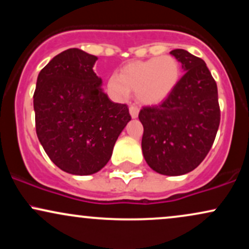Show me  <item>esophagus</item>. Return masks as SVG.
Here are the masks:
<instances>
[{"instance_id": "34e87169", "label": "esophagus", "mask_w": 249, "mask_h": 249, "mask_svg": "<svg viewBox=\"0 0 249 249\" xmlns=\"http://www.w3.org/2000/svg\"><path fill=\"white\" fill-rule=\"evenodd\" d=\"M130 115L132 118H137L139 115V108L137 107H133V105L132 107H130Z\"/></svg>"}]
</instances>
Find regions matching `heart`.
<instances>
[{
  "label": "heart",
  "instance_id": "obj_1",
  "mask_svg": "<svg viewBox=\"0 0 249 249\" xmlns=\"http://www.w3.org/2000/svg\"><path fill=\"white\" fill-rule=\"evenodd\" d=\"M181 77L180 63L173 56L152 57L145 61L131 62L107 79V91L118 101L127 98L130 90L137 101L144 105H157L168 98Z\"/></svg>",
  "mask_w": 249,
  "mask_h": 249
}]
</instances>
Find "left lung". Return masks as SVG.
<instances>
[{
	"instance_id": "1",
	"label": "left lung",
	"mask_w": 249,
	"mask_h": 249,
	"mask_svg": "<svg viewBox=\"0 0 249 249\" xmlns=\"http://www.w3.org/2000/svg\"><path fill=\"white\" fill-rule=\"evenodd\" d=\"M171 55L184 76L161 104L142 107V150L147 165L164 176H182L205 159L220 124L218 88L206 63L186 50Z\"/></svg>"
}]
</instances>
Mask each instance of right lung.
<instances>
[{"mask_svg":"<svg viewBox=\"0 0 249 249\" xmlns=\"http://www.w3.org/2000/svg\"><path fill=\"white\" fill-rule=\"evenodd\" d=\"M97 57L68 49L38 73L34 93L36 133L57 167L75 176L101 171L131 121L128 107L103 92Z\"/></svg>","mask_w":249,"mask_h":249,"instance_id":"right-lung-1","label":"right lung"}]
</instances>
